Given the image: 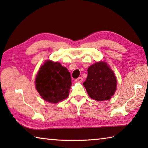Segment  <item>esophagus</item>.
<instances>
[{"label":"esophagus","instance_id":"34e87169","mask_svg":"<svg viewBox=\"0 0 148 148\" xmlns=\"http://www.w3.org/2000/svg\"><path fill=\"white\" fill-rule=\"evenodd\" d=\"M75 81H76V82H78V83H81V82H83V78H82V77H79L78 78L75 79Z\"/></svg>","mask_w":148,"mask_h":148}]
</instances>
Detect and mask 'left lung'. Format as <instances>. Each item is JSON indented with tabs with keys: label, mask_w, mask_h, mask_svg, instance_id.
Wrapping results in <instances>:
<instances>
[{
	"label": "left lung",
	"mask_w": 148,
	"mask_h": 148,
	"mask_svg": "<svg viewBox=\"0 0 148 148\" xmlns=\"http://www.w3.org/2000/svg\"><path fill=\"white\" fill-rule=\"evenodd\" d=\"M84 86L89 96L97 101H107L113 96L117 87L114 72L106 62H99L89 67Z\"/></svg>",
	"instance_id": "left-lung-1"
}]
</instances>
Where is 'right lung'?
Returning a JSON list of instances; mask_svg holds the SVG:
<instances>
[{"label": "right lung", "instance_id": "right-lung-1", "mask_svg": "<svg viewBox=\"0 0 148 148\" xmlns=\"http://www.w3.org/2000/svg\"><path fill=\"white\" fill-rule=\"evenodd\" d=\"M35 84L45 101L57 103L69 96L72 84L71 74L59 62L47 61L40 69Z\"/></svg>", "mask_w": 148, "mask_h": 148}]
</instances>
